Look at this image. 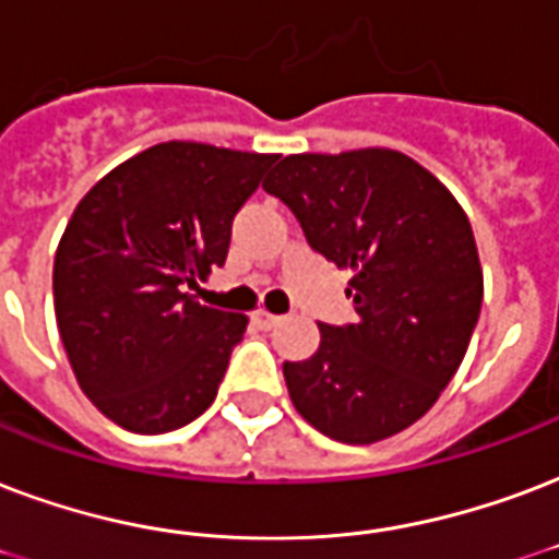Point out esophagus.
Masks as SVG:
<instances>
[{
    "instance_id": "34e87169",
    "label": "esophagus",
    "mask_w": 559,
    "mask_h": 559,
    "mask_svg": "<svg viewBox=\"0 0 559 559\" xmlns=\"http://www.w3.org/2000/svg\"><path fill=\"white\" fill-rule=\"evenodd\" d=\"M251 319H254V325H258V328H263V331H270V328L275 325V322H278L281 317H275V313H270V310L258 308V310H254V313H251Z\"/></svg>"
}]
</instances>
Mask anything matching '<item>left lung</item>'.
I'll return each mask as SVG.
<instances>
[{
  "instance_id": "8db88e82",
  "label": "left lung",
  "mask_w": 559,
  "mask_h": 559,
  "mask_svg": "<svg viewBox=\"0 0 559 559\" xmlns=\"http://www.w3.org/2000/svg\"><path fill=\"white\" fill-rule=\"evenodd\" d=\"M263 190L296 213L310 249L352 270L357 322L319 325L317 355L284 364L296 411L348 445L411 428L478 325L484 272L466 211L395 148L287 155Z\"/></svg>"
}]
</instances>
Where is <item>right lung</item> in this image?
Returning a JSON list of instances; mask_svg holds the SVG:
<instances>
[{"label": "right lung", "instance_id": "add662e5", "mask_svg": "<svg viewBox=\"0 0 559 559\" xmlns=\"http://www.w3.org/2000/svg\"><path fill=\"white\" fill-rule=\"evenodd\" d=\"M278 155L169 140L128 157L72 211L55 251V319L84 395L119 428L176 431L216 399L249 317L187 289L223 266Z\"/></svg>", "mask_w": 559, "mask_h": 559}]
</instances>
